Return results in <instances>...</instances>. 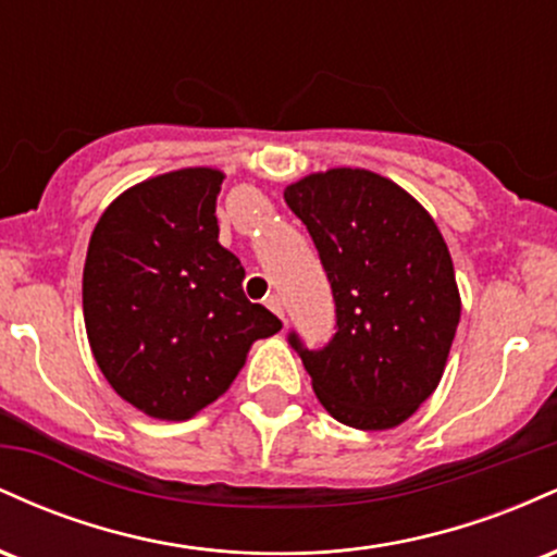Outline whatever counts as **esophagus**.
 Masks as SVG:
<instances>
[{"instance_id": "34e87169", "label": "esophagus", "mask_w": 557, "mask_h": 557, "mask_svg": "<svg viewBox=\"0 0 557 557\" xmlns=\"http://www.w3.org/2000/svg\"><path fill=\"white\" fill-rule=\"evenodd\" d=\"M267 306H270V309L274 311V314H277L280 319H285V309H283V298L280 296H270L267 298Z\"/></svg>"}]
</instances>
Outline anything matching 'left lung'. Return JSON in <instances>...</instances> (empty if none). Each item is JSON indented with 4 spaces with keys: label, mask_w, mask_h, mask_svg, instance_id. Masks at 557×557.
Here are the masks:
<instances>
[{
    "label": "left lung",
    "mask_w": 557,
    "mask_h": 557,
    "mask_svg": "<svg viewBox=\"0 0 557 557\" xmlns=\"http://www.w3.org/2000/svg\"><path fill=\"white\" fill-rule=\"evenodd\" d=\"M327 272L335 335L304 361L317 398L341 424L389 430L434 393L461 319L456 272L432 216L369 170H330L287 185Z\"/></svg>",
    "instance_id": "obj_1"
}]
</instances>
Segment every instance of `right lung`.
Masks as SVG:
<instances>
[{"mask_svg": "<svg viewBox=\"0 0 557 557\" xmlns=\"http://www.w3.org/2000/svg\"><path fill=\"white\" fill-rule=\"evenodd\" d=\"M222 172H168L125 190L96 222L83 317L101 374L154 419L183 421L233 385L253 341L283 322L243 293L220 246Z\"/></svg>", "mask_w": 557, "mask_h": 557, "instance_id": "add662e5", "label": "right lung"}]
</instances>
